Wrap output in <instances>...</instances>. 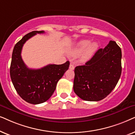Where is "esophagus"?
Masks as SVG:
<instances>
[{"mask_svg":"<svg viewBox=\"0 0 135 135\" xmlns=\"http://www.w3.org/2000/svg\"><path fill=\"white\" fill-rule=\"evenodd\" d=\"M69 68H70V69H71V70H74L75 66H74V65H73L72 64H70Z\"/></svg>","mask_w":135,"mask_h":135,"instance_id":"esophagus-1","label":"esophagus"}]
</instances>
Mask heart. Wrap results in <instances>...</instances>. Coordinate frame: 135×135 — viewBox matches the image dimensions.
Masks as SVG:
<instances>
[{
    "label": "heart",
    "instance_id": "1",
    "mask_svg": "<svg viewBox=\"0 0 135 135\" xmlns=\"http://www.w3.org/2000/svg\"><path fill=\"white\" fill-rule=\"evenodd\" d=\"M89 44H90V41L88 40H83L80 41L78 44L76 49L73 52V54L76 55L77 54L81 52L85 49L87 46L89 45V46H88L89 47H88L87 49H86L85 54H84L83 59H86L89 56H91L96 51L97 48H98V44L96 42H93L90 45H89Z\"/></svg>",
    "mask_w": 135,
    "mask_h": 135
}]
</instances>
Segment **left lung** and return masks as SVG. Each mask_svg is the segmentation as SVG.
I'll return each mask as SVG.
<instances>
[{
  "mask_svg": "<svg viewBox=\"0 0 135 135\" xmlns=\"http://www.w3.org/2000/svg\"><path fill=\"white\" fill-rule=\"evenodd\" d=\"M122 51L110 41L83 65L75 69L73 90L81 99L99 101L115 88L122 73Z\"/></svg>",
  "mask_w": 135,
  "mask_h": 135,
  "instance_id": "left-lung-1",
  "label": "left lung"
}]
</instances>
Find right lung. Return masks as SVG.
I'll use <instances>...</instances> for the list:
<instances>
[{"mask_svg":"<svg viewBox=\"0 0 135 135\" xmlns=\"http://www.w3.org/2000/svg\"><path fill=\"white\" fill-rule=\"evenodd\" d=\"M37 33L44 31H32L15 44L10 69V78L18 94L25 101L33 104L43 103L51 98L57 82L70 65L69 61H66L61 65H47L40 69L27 67L21 58V50L26 41Z\"/></svg>","mask_w":135,"mask_h":135,"instance_id":"right-lung-1","label":"right lung"}]
</instances>
